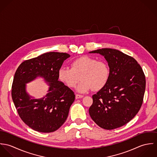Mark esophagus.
Wrapping results in <instances>:
<instances>
[{
    "instance_id": "obj_1",
    "label": "esophagus",
    "mask_w": 157,
    "mask_h": 157,
    "mask_svg": "<svg viewBox=\"0 0 157 157\" xmlns=\"http://www.w3.org/2000/svg\"><path fill=\"white\" fill-rule=\"evenodd\" d=\"M75 97H76V98H82L83 97V95H80V94H76Z\"/></svg>"
}]
</instances>
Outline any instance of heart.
I'll return each mask as SVG.
<instances>
[{"mask_svg":"<svg viewBox=\"0 0 157 157\" xmlns=\"http://www.w3.org/2000/svg\"><path fill=\"white\" fill-rule=\"evenodd\" d=\"M80 77L82 82L77 88L78 92L99 90L108 83L109 68L106 62L85 56L74 60L71 68L62 67L58 71L59 79L70 88L76 86Z\"/></svg>","mask_w":157,"mask_h":157,"instance_id":"b5f03b06","label":"heart"}]
</instances>
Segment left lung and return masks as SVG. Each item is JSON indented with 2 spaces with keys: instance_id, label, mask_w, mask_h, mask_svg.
Listing matches in <instances>:
<instances>
[{
  "instance_id": "8db88e82",
  "label": "left lung",
  "mask_w": 157,
  "mask_h": 157,
  "mask_svg": "<svg viewBox=\"0 0 157 157\" xmlns=\"http://www.w3.org/2000/svg\"><path fill=\"white\" fill-rule=\"evenodd\" d=\"M103 56L109 67L106 86L92 95L89 113L100 128L111 130L130 121L143 103L146 78L134 59L111 48L90 51Z\"/></svg>"
}]
</instances>
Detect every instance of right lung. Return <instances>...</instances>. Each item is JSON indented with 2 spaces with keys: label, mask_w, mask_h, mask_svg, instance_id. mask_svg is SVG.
Here are the masks:
<instances>
[{
  "label": "right lung",
  "mask_w": 157,
  "mask_h": 157,
  "mask_svg": "<svg viewBox=\"0 0 157 157\" xmlns=\"http://www.w3.org/2000/svg\"><path fill=\"white\" fill-rule=\"evenodd\" d=\"M67 53L49 52L22 62L14 74L11 95L17 112L29 128L40 132H52L66 121L75 100L74 92L59 80L58 71ZM38 77L49 85L48 93L35 99L26 91V83Z\"/></svg>",
  "instance_id": "right-lung-1"
}]
</instances>
